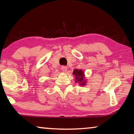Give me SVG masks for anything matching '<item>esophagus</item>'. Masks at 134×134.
I'll use <instances>...</instances> for the list:
<instances>
[{"label":"esophagus","instance_id":"34e87169","mask_svg":"<svg viewBox=\"0 0 134 134\" xmlns=\"http://www.w3.org/2000/svg\"><path fill=\"white\" fill-rule=\"evenodd\" d=\"M62 70H63V71H66L67 70V67L66 66H65V65H63L62 67Z\"/></svg>","mask_w":134,"mask_h":134}]
</instances>
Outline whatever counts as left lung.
Instances as JSON below:
<instances>
[{
    "label": "left lung",
    "mask_w": 134,
    "mask_h": 134,
    "mask_svg": "<svg viewBox=\"0 0 134 134\" xmlns=\"http://www.w3.org/2000/svg\"><path fill=\"white\" fill-rule=\"evenodd\" d=\"M73 75L76 77V81H78V82H81V85H85V82L83 81V78H84V74L83 71H81V70H77L76 69L73 71L72 72Z\"/></svg>",
    "instance_id": "obj_1"
}]
</instances>
